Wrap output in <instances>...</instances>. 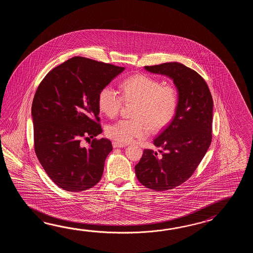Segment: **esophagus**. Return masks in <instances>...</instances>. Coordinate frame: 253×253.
Listing matches in <instances>:
<instances>
[{
	"mask_svg": "<svg viewBox=\"0 0 253 253\" xmlns=\"http://www.w3.org/2000/svg\"><path fill=\"white\" fill-rule=\"evenodd\" d=\"M112 145H113L114 148H121V147L126 146V144L119 143V142H117V141H114L113 143H112Z\"/></svg>",
	"mask_w": 253,
	"mask_h": 253,
	"instance_id": "esophagus-1",
	"label": "esophagus"
}]
</instances>
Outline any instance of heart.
Returning a JSON list of instances; mask_svg holds the SVG:
<instances>
[{"label":"heart","mask_w":253,"mask_h":253,"mask_svg":"<svg viewBox=\"0 0 253 253\" xmlns=\"http://www.w3.org/2000/svg\"><path fill=\"white\" fill-rule=\"evenodd\" d=\"M121 96L111 86H103L97 96L99 110L110 119L119 115L123 100L135 102L133 119H122L106 128L109 138L119 143H128L135 138H145L153 131L165 128L177 110L179 95L176 87L151 76L136 74L122 81Z\"/></svg>","instance_id":"1"}]
</instances>
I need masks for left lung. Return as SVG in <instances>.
Segmentation results:
<instances>
[{
	"instance_id": "obj_1",
	"label": "left lung",
	"mask_w": 253,
	"mask_h": 253,
	"mask_svg": "<svg viewBox=\"0 0 253 253\" xmlns=\"http://www.w3.org/2000/svg\"><path fill=\"white\" fill-rule=\"evenodd\" d=\"M152 73L171 78L178 89L177 110L172 121L154 140L161 156L145 149L134 167L140 183L157 192L175 188L192 176L212 137L213 101L205 80L178 62L145 66Z\"/></svg>"
}]
</instances>
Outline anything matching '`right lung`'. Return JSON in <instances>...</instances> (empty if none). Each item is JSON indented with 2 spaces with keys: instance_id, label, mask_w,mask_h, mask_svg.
<instances>
[{
  "instance_id": "right-lung-1",
  "label": "right lung",
  "mask_w": 253,
  "mask_h": 253,
  "mask_svg": "<svg viewBox=\"0 0 253 253\" xmlns=\"http://www.w3.org/2000/svg\"><path fill=\"white\" fill-rule=\"evenodd\" d=\"M125 68L73 57L50 70L33 98L34 150L48 177L68 192L91 188L112 151L102 133L97 96ZM93 138L88 149L81 140Z\"/></svg>"
}]
</instances>
